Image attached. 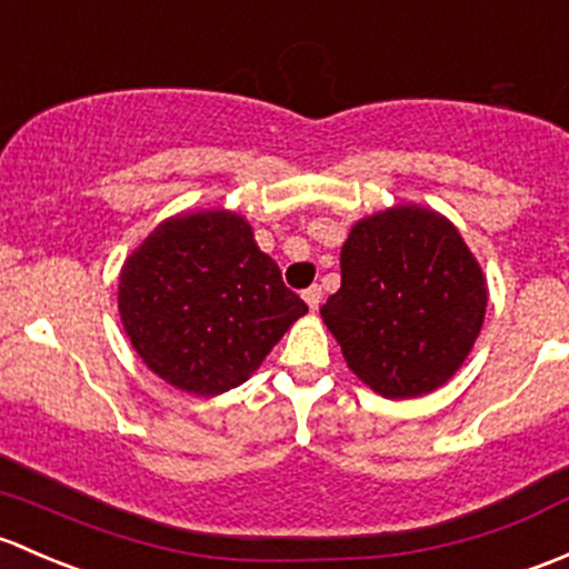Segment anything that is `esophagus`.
I'll return each mask as SVG.
<instances>
[{"instance_id":"34e87169","label":"esophagus","mask_w":569,"mask_h":569,"mask_svg":"<svg viewBox=\"0 0 569 569\" xmlns=\"http://www.w3.org/2000/svg\"><path fill=\"white\" fill-rule=\"evenodd\" d=\"M320 298H323V292H320L318 284L309 287V290H303V301H307V307L312 309V312L320 307Z\"/></svg>"}]
</instances>
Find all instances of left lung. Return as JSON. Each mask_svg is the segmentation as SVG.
<instances>
[{
    "label": "left lung",
    "mask_w": 569,
    "mask_h": 569,
    "mask_svg": "<svg viewBox=\"0 0 569 569\" xmlns=\"http://www.w3.org/2000/svg\"><path fill=\"white\" fill-rule=\"evenodd\" d=\"M342 287L320 318L350 372L386 400L441 389L471 353L488 282L458 227L416 202L356 221L339 254Z\"/></svg>",
    "instance_id": "1"
}]
</instances>
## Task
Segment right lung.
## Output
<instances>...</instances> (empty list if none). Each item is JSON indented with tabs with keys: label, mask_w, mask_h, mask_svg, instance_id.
I'll use <instances>...</instances> for the list:
<instances>
[{
	"label": "right lung",
	"mask_w": 569,
	"mask_h": 569,
	"mask_svg": "<svg viewBox=\"0 0 569 569\" xmlns=\"http://www.w3.org/2000/svg\"><path fill=\"white\" fill-rule=\"evenodd\" d=\"M117 309L148 370L197 397L246 383L309 312L249 221L224 208L163 219L122 262Z\"/></svg>",
	"instance_id": "1"
}]
</instances>
